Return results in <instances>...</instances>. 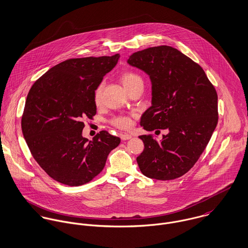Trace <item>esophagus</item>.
Masks as SVG:
<instances>
[{
	"label": "esophagus",
	"mask_w": 248,
	"mask_h": 248,
	"mask_svg": "<svg viewBox=\"0 0 248 248\" xmlns=\"http://www.w3.org/2000/svg\"><path fill=\"white\" fill-rule=\"evenodd\" d=\"M120 138L122 140H128L132 139V136L128 135V134H122V135H120Z\"/></svg>",
	"instance_id": "1"
}]
</instances>
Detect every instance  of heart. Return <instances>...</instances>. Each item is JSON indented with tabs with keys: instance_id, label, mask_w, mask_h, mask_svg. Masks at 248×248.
<instances>
[{
	"instance_id": "1",
	"label": "heart",
	"mask_w": 248,
	"mask_h": 248,
	"mask_svg": "<svg viewBox=\"0 0 248 248\" xmlns=\"http://www.w3.org/2000/svg\"><path fill=\"white\" fill-rule=\"evenodd\" d=\"M120 80L127 91H130L131 89L139 85H143V79L141 76L134 71H127L122 72L120 75ZM101 93H102V86L100 85L96 88L93 95V100L96 105H99L101 102ZM111 124L119 129L128 130L132 126V120L128 116H117L111 120Z\"/></svg>"
}]
</instances>
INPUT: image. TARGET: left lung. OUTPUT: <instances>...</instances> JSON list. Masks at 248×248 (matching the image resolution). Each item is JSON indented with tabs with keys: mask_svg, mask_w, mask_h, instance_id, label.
I'll return each mask as SVG.
<instances>
[{
	"mask_svg": "<svg viewBox=\"0 0 248 248\" xmlns=\"http://www.w3.org/2000/svg\"><path fill=\"white\" fill-rule=\"evenodd\" d=\"M127 62L152 82V106L140 125L149 132L168 131L160 141L153 135L140 137L144 143L137 157L140 169L158 180L181 177L198 161L217 127L216 89L199 64L169 46L135 52Z\"/></svg>",
	"mask_w": 248,
	"mask_h": 248,
	"instance_id": "left-lung-1",
	"label": "left lung"
}]
</instances>
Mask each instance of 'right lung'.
Wrapping results in <instances>:
<instances>
[{
  "label": "right lung",
  "mask_w": 248,
  "mask_h": 248,
  "mask_svg": "<svg viewBox=\"0 0 248 248\" xmlns=\"http://www.w3.org/2000/svg\"><path fill=\"white\" fill-rule=\"evenodd\" d=\"M120 55L66 60L46 71L31 88L22 116L26 142L40 167L54 180L80 186L102 172L120 139L101 131L83 138L84 118L96 113L93 95Z\"/></svg>",
  "instance_id": "add662e5"
}]
</instances>
